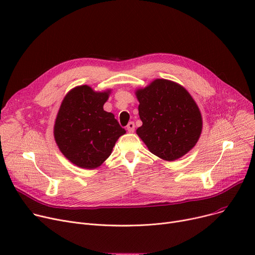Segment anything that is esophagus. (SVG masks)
<instances>
[{
  "mask_svg": "<svg viewBox=\"0 0 255 255\" xmlns=\"http://www.w3.org/2000/svg\"><path fill=\"white\" fill-rule=\"evenodd\" d=\"M134 129H135L134 123H133V122H129L128 125H127V130H128V132H130V133L134 132Z\"/></svg>",
  "mask_w": 255,
  "mask_h": 255,
  "instance_id": "esophagus-1",
  "label": "esophagus"
}]
</instances>
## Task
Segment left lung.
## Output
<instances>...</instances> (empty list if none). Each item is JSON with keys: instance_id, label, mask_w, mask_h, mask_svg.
Wrapping results in <instances>:
<instances>
[{"instance_id": "8db88e82", "label": "left lung", "mask_w": 255, "mask_h": 255, "mask_svg": "<svg viewBox=\"0 0 255 255\" xmlns=\"http://www.w3.org/2000/svg\"><path fill=\"white\" fill-rule=\"evenodd\" d=\"M138 114L142 125L136 133L151 153L173 161L196 144L203 129L199 109L179 84L158 78L138 89Z\"/></svg>"}]
</instances>
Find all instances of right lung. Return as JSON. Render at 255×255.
<instances>
[{"label":"right lung","mask_w":255,"mask_h":255,"mask_svg":"<svg viewBox=\"0 0 255 255\" xmlns=\"http://www.w3.org/2000/svg\"><path fill=\"white\" fill-rule=\"evenodd\" d=\"M110 93L95 92L85 85L72 89L62 101L53 135L63 155L78 167L100 166L126 133L115 116L103 110Z\"/></svg>","instance_id":"add662e5"}]
</instances>
